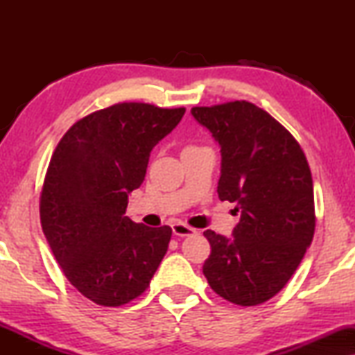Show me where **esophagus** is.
Wrapping results in <instances>:
<instances>
[{
  "label": "esophagus",
  "instance_id": "esophagus-1",
  "mask_svg": "<svg viewBox=\"0 0 355 355\" xmlns=\"http://www.w3.org/2000/svg\"><path fill=\"white\" fill-rule=\"evenodd\" d=\"M171 227H173L174 236H179V237L192 236V234H196V232H197V230H193V227L184 225V223H174Z\"/></svg>",
  "mask_w": 355,
  "mask_h": 355
}]
</instances>
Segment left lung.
<instances>
[{
  "label": "left lung",
  "mask_w": 355,
  "mask_h": 355,
  "mask_svg": "<svg viewBox=\"0 0 355 355\" xmlns=\"http://www.w3.org/2000/svg\"><path fill=\"white\" fill-rule=\"evenodd\" d=\"M191 113L221 147L218 197L241 213L232 237L203 232L211 247L203 275L232 304H263L284 288L312 244L307 158L288 129L245 100L196 106Z\"/></svg>",
  "instance_id": "1"
}]
</instances>
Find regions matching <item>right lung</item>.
I'll list each match as a JSON object with an SVG mask.
<instances>
[{
    "instance_id": "right-lung-1",
    "label": "right lung",
    "mask_w": 355,
    "mask_h": 355,
    "mask_svg": "<svg viewBox=\"0 0 355 355\" xmlns=\"http://www.w3.org/2000/svg\"><path fill=\"white\" fill-rule=\"evenodd\" d=\"M186 108L118 103L77 121L51 155L40 193L42 230L62 273L82 295L119 307L150 286L171 227L124 216L150 152Z\"/></svg>"
}]
</instances>
